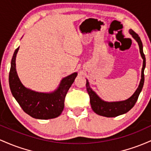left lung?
I'll return each mask as SVG.
<instances>
[{
    "mask_svg": "<svg viewBox=\"0 0 151 151\" xmlns=\"http://www.w3.org/2000/svg\"><path fill=\"white\" fill-rule=\"evenodd\" d=\"M129 33L132 35L133 38L138 43L139 45L140 53L143 58V68L141 70V79H140L139 86L138 88L135 91V93L128 99L121 101H113V102H108L103 101L99 96L96 94V93L90 86L88 81L86 79V89L90 96V103H91V108L93 111L96 114L101 116L108 117V118H113L123 115L124 113L130 111L134 106L138 100V96L141 92L142 88L144 84V70L145 68V57L143 50V43L140 37L137 33H135L133 30H129Z\"/></svg>",
    "mask_w": 151,
    "mask_h": 151,
    "instance_id": "8db88e82",
    "label": "left lung"
}]
</instances>
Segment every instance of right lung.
Wrapping results in <instances>:
<instances>
[{"mask_svg": "<svg viewBox=\"0 0 151 151\" xmlns=\"http://www.w3.org/2000/svg\"><path fill=\"white\" fill-rule=\"evenodd\" d=\"M19 47L15 50L9 73V86L11 93L25 113L36 119L47 120L57 118L64 108L68 91L75 81L76 72L63 78L58 87L53 92H37L25 87L17 74L16 58Z\"/></svg>", "mask_w": 151, "mask_h": 151, "instance_id": "add662e5", "label": "right lung"}]
</instances>
